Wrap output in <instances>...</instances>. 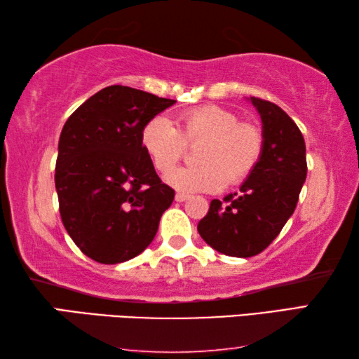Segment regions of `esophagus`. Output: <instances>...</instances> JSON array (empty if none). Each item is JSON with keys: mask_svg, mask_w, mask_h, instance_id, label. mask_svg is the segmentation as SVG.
I'll return each instance as SVG.
<instances>
[{"mask_svg": "<svg viewBox=\"0 0 359 359\" xmlns=\"http://www.w3.org/2000/svg\"><path fill=\"white\" fill-rule=\"evenodd\" d=\"M185 199H188V194L187 193H175V201L177 203H184Z\"/></svg>", "mask_w": 359, "mask_h": 359, "instance_id": "obj_1", "label": "esophagus"}]
</instances>
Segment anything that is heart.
<instances>
[{
    "label": "heart",
    "instance_id": "heart-1",
    "mask_svg": "<svg viewBox=\"0 0 359 359\" xmlns=\"http://www.w3.org/2000/svg\"><path fill=\"white\" fill-rule=\"evenodd\" d=\"M141 142L161 175H168L184 158L187 145L203 142L194 160L199 165L180 168L168 177L184 191H218L239 184L261 160L264 137L257 126L218 106H203L180 112L171 121L156 117L144 126Z\"/></svg>",
    "mask_w": 359,
    "mask_h": 359
}]
</instances>
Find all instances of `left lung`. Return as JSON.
Segmentation results:
<instances>
[{
    "mask_svg": "<svg viewBox=\"0 0 359 359\" xmlns=\"http://www.w3.org/2000/svg\"><path fill=\"white\" fill-rule=\"evenodd\" d=\"M263 121L264 149L238 193L212 199L198 233L217 252L248 258L264 250L293 215L307 177L306 142L288 114L271 101L250 98Z\"/></svg>",
    "mask_w": 359,
    "mask_h": 359,
    "instance_id": "1",
    "label": "left lung"
}]
</instances>
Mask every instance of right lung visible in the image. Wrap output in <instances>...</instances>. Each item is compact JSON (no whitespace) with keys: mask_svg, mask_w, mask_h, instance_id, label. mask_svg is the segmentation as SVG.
<instances>
[{"mask_svg":"<svg viewBox=\"0 0 359 359\" xmlns=\"http://www.w3.org/2000/svg\"><path fill=\"white\" fill-rule=\"evenodd\" d=\"M174 102L111 85L66 120L55 166L60 215L88 258L102 264L123 263L154 241L175 193L158 177L141 135Z\"/></svg>","mask_w":359,"mask_h":359,"instance_id":"obj_1","label":"right lung"}]
</instances>
